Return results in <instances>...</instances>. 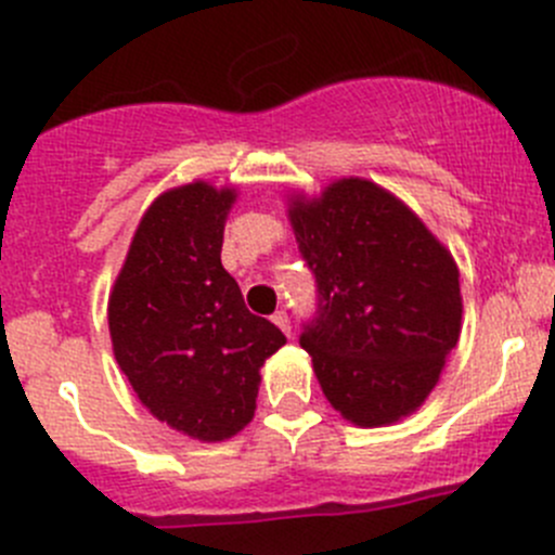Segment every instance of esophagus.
Listing matches in <instances>:
<instances>
[{"mask_svg":"<svg viewBox=\"0 0 555 555\" xmlns=\"http://www.w3.org/2000/svg\"><path fill=\"white\" fill-rule=\"evenodd\" d=\"M271 319H273V324H276V327L282 330L284 335H289V317H287V311H276Z\"/></svg>","mask_w":555,"mask_h":555,"instance_id":"34e87169","label":"esophagus"}]
</instances>
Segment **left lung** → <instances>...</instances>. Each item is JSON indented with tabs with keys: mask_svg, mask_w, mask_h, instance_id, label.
<instances>
[{
	"mask_svg": "<svg viewBox=\"0 0 555 555\" xmlns=\"http://www.w3.org/2000/svg\"><path fill=\"white\" fill-rule=\"evenodd\" d=\"M284 198L317 276L319 311L300 346L324 397L354 427L402 422L438 386L462 333L451 249L373 179L340 177Z\"/></svg>",
	"mask_w": 555,
	"mask_h": 555,
	"instance_id": "obj_1",
	"label": "left lung"
}]
</instances>
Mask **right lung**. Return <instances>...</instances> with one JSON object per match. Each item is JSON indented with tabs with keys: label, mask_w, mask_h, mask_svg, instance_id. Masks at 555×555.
Segmentation results:
<instances>
[{
	"label": "right lung",
	"mask_w": 555,
	"mask_h": 555,
	"mask_svg": "<svg viewBox=\"0 0 555 555\" xmlns=\"http://www.w3.org/2000/svg\"><path fill=\"white\" fill-rule=\"evenodd\" d=\"M236 184L195 179L139 220L106 319L115 360L142 405L184 438L222 443L255 418L260 367L287 338L244 306L222 268Z\"/></svg>",
	"instance_id": "right-lung-1"
}]
</instances>
